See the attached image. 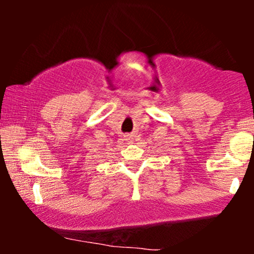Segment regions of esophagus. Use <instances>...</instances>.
I'll use <instances>...</instances> for the list:
<instances>
[{
    "label": "esophagus",
    "instance_id": "obj_1",
    "mask_svg": "<svg viewBox=\"0 0 254 254\" xmlns=\"http://www.w3.org/2000/svg\"><path fill=\"white\" fill-rule=\"evenodd\" d=\"M124 142L127 144H131L133 143V136L130 135V133H127V135L124 136Z\"/></svg>",
    "mask_w": 254,
    "mask_h": 254
}]
</instances>
